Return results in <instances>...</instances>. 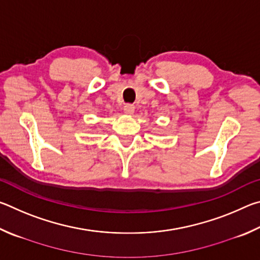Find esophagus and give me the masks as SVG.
Wrapping results in <instances>:
<instances>
[{"instance_id": "34e87169", "label": "esophagus", "mask_w": 260, "mask_h": 260, "mask_svg": "<svg viewBox=\"0 0 260 260\" xmlns=\"http://www.w3.org/2000/svg\"><path fill=\"white\" fill-rule=\"evenodd\" d=\"M135 111V107L133 104H125L124 107V112L127 114H133V112Z\"/></svg>"}]
</instances>
